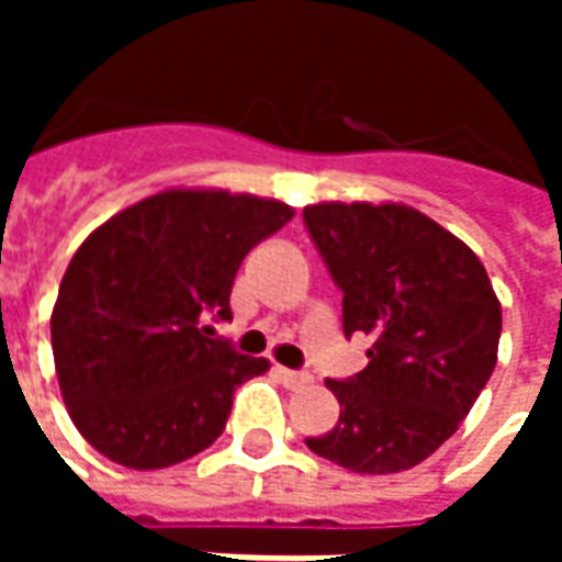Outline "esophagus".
I'll use <instances>...</instances> for the list:
<instances>
[{"mask_svg":"<svg viewBox=\"0 0 562 562\" xmlns=\"http://www.w3.org/2000/svg\"><path fill=\"white\" fill-rule=\"evenodd\" d=\"M277 379H280L285 389H306L313 382L306 373H294V370H285V367H277Z\"/></svg>","mask_w":562,"mask_h":562,"instance_id":"esophagus-1","label":"esophagus"}]
</instances>
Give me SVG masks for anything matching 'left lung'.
Segmentation results:
<instances>
[{
    "instance_id": "left-lung-1",
    "label": "left lung",
    "mask_w": 562,
    "mask_h": 562,
    "mask_svg": "<svg viewBox=\"0 0 562 562\" xmlns=\"http://www.w3.org/2000/svg\"><path fill=\"white\" fill-rule=\"evenodd\" d=\"M304 222L342 289V330L370 334V364L325 385L340 422L306 439L352 472L385 475L430 458L496 367L503 306L460 237L401 201H318Z\"/></svg>"
}]
</instances>
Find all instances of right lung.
I'll list each match as a JSON object with an SVG mask.
<instances>
[{"instance_id":"right-lung-1","label":"right lung","mask_w":562,"mask_h":562,"mask_svg":"<svg viewBox=\"0 0 562 562\" xmlns=\"http://www.w3.org/2000/svg\"><path fill=\"white\" fill-rule=\"evenodd\" d=\"M294 207L228 189L173 186L102 222L59 282L50 342L80 436L128 470H165L216 442L234 389L268 373L207 337L232 318L246 252Z\"/></svg>"}]
</instances>
